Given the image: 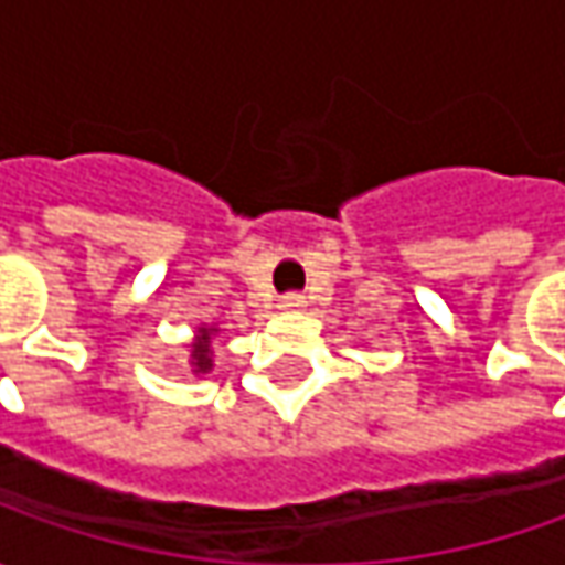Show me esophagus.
Here are the masks:
<instances>
[{
	"instance_id": "1",
	"label": "esophagus",
	"mask_w": 565,
	"mask_h": 565,
	"mask_svg": "<svg viewBox=\"0 0 565 565\" xmlns=\"http://www.w3.org/2000/svg\"><path fill=\"white\" fill-rule=\"evenodd\" d=\"M305 308H308L305 295H286V298H279V311H286V315H298Z\"/></svg>"
}]
</instances>
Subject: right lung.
<instances>
[{
	"label": "right lung",
	"mask_w": 565,
	"mask_h": 565,
	"mask_svg": "<svg viewBox=\"0 0 565 565\" xmlns=\"http://www.w3.org/2000/svg\"><path fill=\"white\" fill-rule=\"evenodd\" d=\"M220 333V323H201L198 330H194V339H191V345H188V367L194 377H204L210 374L216 364H213V337Z\"/></svg>",
	"instance_id": "add662e5"
}]
</instances>
